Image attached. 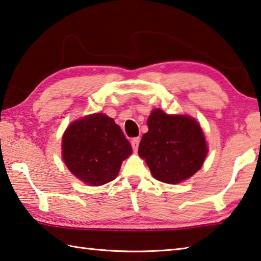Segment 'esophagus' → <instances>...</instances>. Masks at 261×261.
<instances>
[{"label":"esophagus","instance_id":"esophagus-1","mask_svg":"<svg viewBox=\"0 0 261 261\" xmlns=\"http://www.w3.org/2000/svg\"><path fill=\"white\" fill-rule=\"evenodd\" d=\"M139 142H140L139 137H137V138H134V139L131 140V146H132V150H134L135 152H137V150H138Z\"/></svg>","mask_w":261,"mask_h":261}]
</instances>
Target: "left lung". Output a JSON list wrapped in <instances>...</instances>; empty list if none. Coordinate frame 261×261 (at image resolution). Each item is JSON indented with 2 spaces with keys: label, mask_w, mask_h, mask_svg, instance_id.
Returning <instances> with one entry per match:
<instances>
[{
  "label": "left lung",
  "mask_w": 261,
  "mask_h": 261,
  "mask_svg": "<svg viewBox=\"0 0 261 261\" xmlns=\"http://www.w3.org/2000/svg\"><path fill=\"white\" fill-rule=\"evenodd\" d=\"M147 126L138 154L145 159L153 177L175 185L189 179L202 167L208 146L196 119L154 109L148 116Z\"/></svg>",
  "instance_id": "left-lung-1"
}]
</instances>
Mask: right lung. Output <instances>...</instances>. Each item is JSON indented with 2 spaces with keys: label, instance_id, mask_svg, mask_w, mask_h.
I'll return each instance as SVG.
<instances>
[{
  "label": "right lung",
  "instance_id": "right-lung-1",
  "mask_svg": "<svg viewBox=\"0 0 261 261\" xmlns=\"http://www.w3.org/2000/svg\"><path fill=\"white\" fill-rule=\"evenodd\" d=\"M130 143L113 118L105 114L73 122L63 136V159L72 174L89 186H102L117 176Z\"/></svg>",
  "mask_w": 261,
  "mask_h": 261
}]
</instances>
